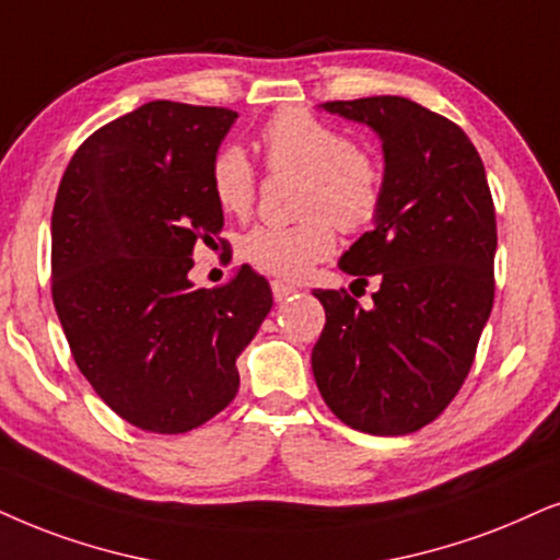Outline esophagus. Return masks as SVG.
Segmentation results:
<instances>
[{"mask_svg":"<svg viewBox=\"0 0 560 560\" xmlns=\"http://www.w3.org/2000/svg\"><path fill=\"white\" fill-rule=\"evenodd\" d=\"M271 292H273V300H276V302H281V300H287L289 294H294V292H296V287H294V284H289V281L273 279V281H271Z\"/></svg>","mask_w":560,"mask_h":560,"instance_id":"1","label":"esophagus"}]
</instances>
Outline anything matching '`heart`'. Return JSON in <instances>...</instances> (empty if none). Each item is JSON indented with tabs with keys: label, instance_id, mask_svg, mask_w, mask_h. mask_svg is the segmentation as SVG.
<instances>
[{
	"label": "heart",
	"instance_id": "b5f03b06",
	"mask_svg": "<svg viewBox=\"0 0 560 560\" xmlns=\"http://www.w3.org/2000/svg\"><path fill=\"white\" fill-rule=\"evenodd\" d=\"M264 165L271 175H300L296 217L289 228H256L240 240V256L279 279H302L336 250V228L364 232L385 203L387 175L372 152L353 144L336 124L304 108L273 113L260 129ZM211 196L228 217L256 207L258 170L237 147H224L209 167Z\"/></svg>",
	"mask_w": 560,
	"mask_h": 560
}]
</instances>
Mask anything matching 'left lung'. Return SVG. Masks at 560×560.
I'll return each instance as SVG.
<instances>
[{
    "mask_svg": "<svg viewBox=\"0 0 560 560\" xmlns=\"http://www.w3.org/2000/svg\"><path fill=\"white\" fill-rule=\"evenodd\" d=\"M323 108L380 133L387 190L374 230L338 264L364 287L377 273L372 307L346 289L313 292L325 310L313 349L317 390L346 427L410 434L455 400L476 362L497 292L491 188L468 133L408 97Z\"/></svg>",
    "mask_w": 560,
    "mask_h": 560,
    "instance_id": "1",
    "label": "left lung"
}]
</instances>
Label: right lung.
<instances>
[{
    "mask_svg": "<svg viewBox=\"0 0 560 560\" xmlns=\"http://www.w3.org/2000/svg\"><path fill=\"white\" fill-rule=\"evenodd\" d=\"M237 113L152 101L77 147L56 190L51 296L113 413L186 434L235 400L237 353L273 304L256 268L194 289V250L228 245L209 167ZM232 253V250H230Z\"/></svg>",
    "mask_w": 560,
    "mask_h": 560,
    "instance_id": "right-lung-1",
    "label": "right lung"
}]
</instances>
